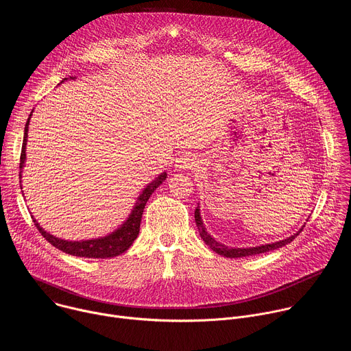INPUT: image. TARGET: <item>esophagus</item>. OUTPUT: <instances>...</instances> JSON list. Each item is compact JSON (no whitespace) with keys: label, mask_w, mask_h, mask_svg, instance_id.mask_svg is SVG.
<instances>
[{"label":"esophagus","mask_w":351,"mask_h":351,"mask_svg":"<svg viewBox=\"0 0 351 351\" xmlns=\"http://www.w3.org/2000/svg\"><path fill=\"white\" fill-rule=\"evenodd\" d=\"M197 165H198L197 158L190 153H184L175 160L173 168H175V171H189V169L195 168Z\"/></svg>","instance_id":"1"}]
</instances>
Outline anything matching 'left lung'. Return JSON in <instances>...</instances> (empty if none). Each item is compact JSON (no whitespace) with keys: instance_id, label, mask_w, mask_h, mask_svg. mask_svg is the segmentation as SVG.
<instances>
[{"instance_id":"1","label":"left lung","mask_w":351,"mask_h":351,"mask_svg":"<svg viewBox=\"0 0 351 351\" xmlns=\"http://www.w3.org/2000/svg\"><path fill=\"white\" fill-rule=\"evenodd\" d=\"M194 219H195V225L198 229L199 236L204 240V243L215 252L219 256H223L226 258H241V257H250V256H257V254H264L268 252H272V250L280 248L286 244H289L290 241H293L294 237H297V234L303 230V228L306 226V223L300 228L295 233H293L291 236L279 240V241H274V243H267V244H261V245H254V247H229L218 240H215L207 230V228L204 226V222L202 219V213H199V204L197 206L195 211H194Z\"/></svg>"}]
</instances>
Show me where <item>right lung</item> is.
Returning <instances> with one entry per match:
<instances>
[{"label":"right lung","instance_id":"add662e5","mask_svg":"<svg viewBox=\"0 0 351 351\" xmlns=\"http://www.w3.org/2000/svg\"><path fill=\"white\" fill-rule=\"evenodd\" d=\"M75 79H76L75 76H69V77L62 79L61 83H64L66 80H75ZM33 111L34 110H32V112L27 118V122L25 125L21 165H19V168H21V172H19L21 183H22V172H23L25 162H26V144H27L29 123H30V118L33 115ZM167 178H168V173L162 172L157 178H154V180L149 182L140 191L130 214L123 221V223L119 225L111 233H108L106 236H101V237L84 239V240H65V239L57 237L49 232L44 230V228L40 226V223L37 222V219H34L33 215H32V218H33V222L37 226L38 232L43 234V237L48 243H51L56 248L61 250V252H64L66 254H71V256H75V257H84V258H112V257H117V256H121L122 253H125L126 250L133 244V241L137 239L138 232H140V222H141L143 211H144V207L148 202V198L162 182H165ZM21 189H22V186H21Z\"/></svg>","mask_w":351,"mask_h":351}]
</instances>
